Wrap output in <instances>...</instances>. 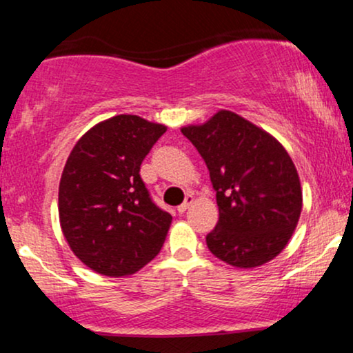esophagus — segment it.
Segmentation results:
<instances>
[{
	"instance_id": "esophagus-1",
	"label": "esophagus",
	"mask_w": 353,
	"mask_h": 353,
	"mask_svg": "<svg viewBox=\"0 0 353 353\" xmlns=\"http://www.w3.org/2000/svg\"><path fill=\"white\" fill-rule=\"evenodd\" d=\"M192 202H194V197H192V196H188V197H185V201L182 202L181 205H177V212H179V214H184L185 210H188V209L190 208V205H192Z\"/></svg>"
}]
</instances>
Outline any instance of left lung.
Segmentation results:
<instances>
[{
    "instance_id": "left-lung-1",
    "label": "left lung",
    "mask_w": 353,
    "mask_h": 353,
    "mask_svg": "<svg viewBox=\"0 0 353 353\" xmlns=\"http://www.w3.org/2000/svg\"><path fill=\"white\" fill-rule=\"evenodd\" d=\"M181 131L204 159L216 190L219 221L205 237L210 252L241 269L272 261L292 237L302 210L301 181L289 154L230 111Z\"/></svg>"
}]
</instances>
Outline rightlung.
Here are the masks:
<instances>
[{"instance_id":"add662e5","label":"right lung","mask_w":353,"mask_h":353,"mask_svg":"<svg viewBox=\"0 0 353 353\" xmlns=\"http://www.w3.org/2000/svg\"><path fill=\"white\" fill-rule=\"evenodd\" d=\"M165 125L119 114L89 129L59 182V222L76 257L109 277L134 274L163 247L171 214L152 201L141 164Z\"/></svg>"}]
</instances>
